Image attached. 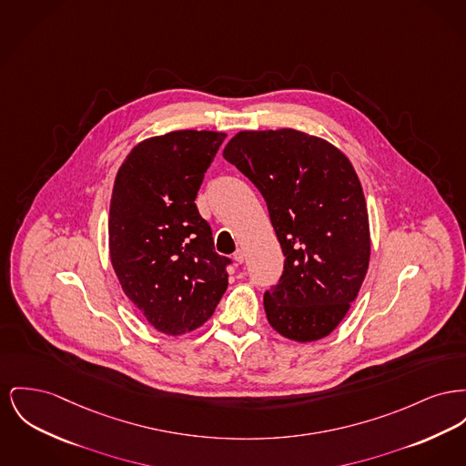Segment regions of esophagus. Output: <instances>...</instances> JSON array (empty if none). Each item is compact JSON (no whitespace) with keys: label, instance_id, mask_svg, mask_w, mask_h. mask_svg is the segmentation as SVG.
I'll return each mask as SVG.
<instances>
[{"label":"esophagus","instance_id":"34e87169","mask_svg":"<svg viewBox=\"0 0 466 466\" xmlns=\"http://www.w3.org/2000/svg\"><path fill=\"white\" fill-rule=\"evenodd\" d=\"M245 258H247V253H245V249L238 248V249H236V253H234V260H236L238 264H243V262H245Z\"/></svg>","mask_w":466,"mask_h":466}]
</instances>
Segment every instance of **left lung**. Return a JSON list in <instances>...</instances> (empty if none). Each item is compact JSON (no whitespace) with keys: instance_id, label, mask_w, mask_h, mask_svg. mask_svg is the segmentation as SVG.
Segmentation results:
<instances>
[{"instance_id":"8db88e82","label":"left lung","mask_w":466,"mask_h":466,"mask_svg":"<svg viewBox=\"0 0 466 466\" xmlns=\"http://www.w3.org/2000/svg\"><path fill=\"white\" fill-rule=\"evenodd\" d=\"M223 158L262 193L285 255L278 285L264 294L271 328L299 343L326 338L356 301L371 253L350 160L326 138L294 128L243 130Z\"/></svg>"}]
</instances>
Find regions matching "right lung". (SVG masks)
Returning <instances> with one entry per match:
<instances>
[{
	"label": "right lung",
	"mask_w": 466,
	"mask_h": 466,
	"mask_svg": "<svg viewBox=\"0 0 466 466\" xmlns=\"http://www.w3.org/2000/svg\"><path fill=\"white\" fill-rule=\"evenodd\" d=\"M227 134L176 130L144 138L110 197L109 253L125 296L167 336L204 326L228 285L195 197Z\"/></svg>",
	"instance_id": "right-lung-1"
}]
</instances>
